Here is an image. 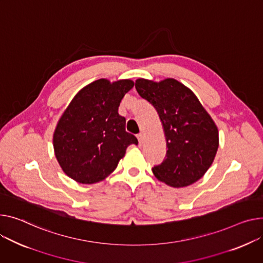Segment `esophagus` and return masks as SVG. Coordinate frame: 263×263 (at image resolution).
Masks as SVG:
<instances>
[{
	"instance_id": "34e87169",
	"label": "esophagus",
	"mask_w": 263,
	"mask_h": 263,
	"mask_svg": "<svg viewBox=\"0 0 263 263\" xmlns=\"http://www.w3.org/2000/svg\"><path fill=\"white\" fill-rule=\"evenodd\" d=\"M137 139H138L139 145H142V144H143V141H144V134H143V133H139V134L137 135Z\"/></svg>"
}]
</instances>
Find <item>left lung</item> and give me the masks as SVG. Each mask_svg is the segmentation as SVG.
<instances>
[{"instance_id": "left-lung-1", "label": "left lung", "mask_w": 263, "mask_h": 263, "mask_svg": "<svg viewBox=\"0 0 263 263\" xmlns=\"http://www.w3.org/2000/svg\"><path fill=\"white\" fill-rule=\"evenodd\" d=\"M135 89L154 107L165 132L168 150L163 163L152 168L155 178L177 188L194 184L215 160L219 147L215 121L194 92L176 79L139 78Z\"/></svg>"}]
</instances>
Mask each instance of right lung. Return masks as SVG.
I'll return each instance as SVG.
<instances>
[{
    "mask_svg": "<svg viewBox=\"0 0 263 263\" xmlns=\"http://www.w3.org/2000/svg\"><path fill=\"white\" fill-rule=\"evenodd\" d=\"M134 85L130 79H98L69 102L52 136L56 159L67 177L81 184L106 179L137 138L126 131L118 107Z\"/></svg>",
    "mask_w": 263,
    "mask_h": 263,
    "instance_id": "right-lung-1",
    "label": "right lung"
}]
</instances>
